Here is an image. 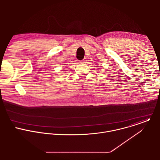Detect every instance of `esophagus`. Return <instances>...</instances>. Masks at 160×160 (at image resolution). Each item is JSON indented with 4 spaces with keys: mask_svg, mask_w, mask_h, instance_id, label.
<instances>
[{
    "mask_svg": "<svg viewBox=\"0 0 160 160\" xmlns=\"http://www.w3.org/2000/svg\"><path fill=\"white\" fill-rule=\"evenodd\" d=\"M85 61H86V59L85 58V59H83V60L80 61V62H81V63H85Z\"/></svg>",
    "mask_w": 160,
    "mask_h": 160,
    "instance_id": "obj_1",
    "label": "esophagus"
}]
</instances>
